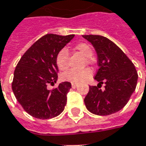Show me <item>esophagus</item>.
I'll return each mask as SVG.
<instances>
[{
    "label": "esophagus",
    "instance_id": "34e87169",
    "mask_svg": "<svg viewBox=\"0 0 146 146\" xmlns=\"http://www.w3.org/2000/svg\"><path fill=\"white\" fill-rule=\"evenodd\" d=\"M78 86H77V84H74V83H72V88L75 89Z\"/></svg>",
    "mask_w": 146,
    "mask_h": 146
}]
</instances>
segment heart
Returning <instances> with one entry per match:
<instances>
[{"instance_id":"heart-1","label":"heart","mask_w":146,"mask_h":146,"mask_svg":"<svg viewBox=\"0 0 146 146\" xmlns=\"http://www.w3.org/2000/svg\"><path fill=\"white\" fill-rule=\"evenodd\" d=\"M74 51L78 52L82 54L83 56H85V64H93L94 60L92 58L93 50L91 47L86 43H77L74 46ZM55 62L57 66V68L64 71L68 68V53L66 48L60 49L56 56ZM92 76V71L89 68H82L80 70L77 69H70L66 71L61 75V78L64 81H67L74 84L82 83Z\"/></svg>"}]
</instances>
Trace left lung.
Segmentation results:
<instances>
[{
	"mask_svg": "<svg viewBox=\"0 0 146 146\" xmlns=\"http://www.w3.org/2000/svg\"><path fill=\"white\" fill-rule=\"evenodd\" d=\"M98 55V69L94 77L97 86H90L84 102L91 113L108 115L121 110L134 92L138 74L133 63L112 41L101 35H82ZM106 84L105 90L99 89Z\"/></svg>",
	"mask_w": 146,
	"mask_h": 146,
	"instance_id": "8db88e82",
	"label": "left lung"
}]
</instances>
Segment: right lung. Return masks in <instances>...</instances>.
<instances>
[{
    "mask_svg": "<svg viewBox=\"0 0 146 146\" xmlns=\"http://www.w3.org/2000/svg\"><path fill=\"white\" fill-rule=\"evenodd\" d=\"M73 37L74 35L47 34L33 43L18 61L12 90L23 109L35 118L52 119L64 109L71 83H60L51 90L47 86L54 85L57 80L56 54Z\"/></svg>",
    "mask_w": 146,
    "mask_h": 146,
    "instance_id": "right-lung-1",
    "label": "right lung"
}]
</instances>
